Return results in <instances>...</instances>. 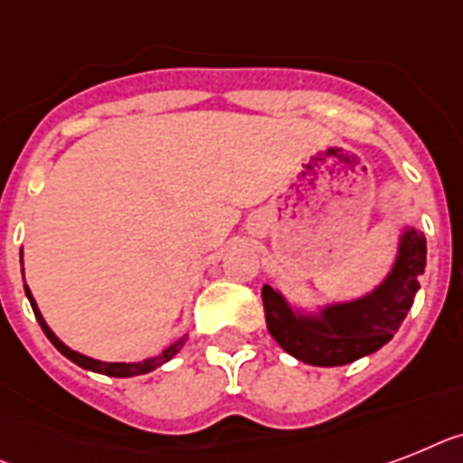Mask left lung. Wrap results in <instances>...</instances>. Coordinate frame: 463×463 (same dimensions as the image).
<instances>
[{
  "label": "left lung",
  "instance_id": "8db88e82",
  "mask_svg": "<svg viewBox=\"0 0 463 463\" xmlns=\"http://www.w3.org/2000/svg\"><path fill=\"white\" fill-rule=\"evenodd\" d=\"M426 269V236L411 224L397 227L391 269L364 296L334 303H291L274 286H262L265 319L274 341L312 366H343L376 353L397 334L414 305Z\"/></svg>",
  "mask_w": 463,
  "mask_h": 463
}]
</instances>
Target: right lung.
I'll list each match as a JSON object with an SVG mask.
<instances>
[{"mask_svg":"<svg viewBox=\"0 0 463 463\" xmlns=\"http://www.w3.org/2000/svg\"><path fill=\"white\" fill-rule=\"evenodd\" d=\"M21 265H23V248H21ZM23 272V288H25V296H28L30 305H33V312L34 317H37V322H40L42 331H44V335H47L49 341H52V345L59 350L61 354H66L68 360L75 362L78 366H82V369H87V372H97V373H103V376H116V378H129V376H141V373H148L154 372V369H158V366H163L165 362H170L175 354L184 347L186 343V335H182V338H177L175 343H170V345L163 350L160 354H156V357H146V360H139V362H103V360H94V357H90V354H82L78 353V350H72V347H68L66 343L61 341L59 335L53 334L52 326L47 324V319L42 317L40 307H37V303H34L33 293H30L28 284H25V269H21Z\"/></svg>","mask_w":463,"mask_h":463,"instance_id":"add662e5","label":"right lung"}]
</instances>
